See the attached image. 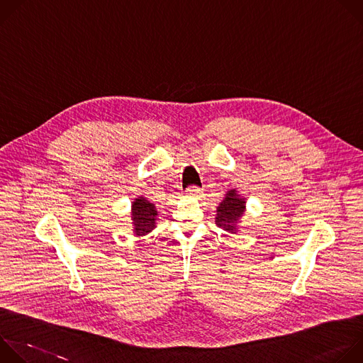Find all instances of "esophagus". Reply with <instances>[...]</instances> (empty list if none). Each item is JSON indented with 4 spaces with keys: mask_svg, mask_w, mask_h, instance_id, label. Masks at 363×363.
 Returning a JSON list of instances; mask_svg holds the SVG:
<instances>
[{
    "mask_svg": "<svg viewBox=\"0 0 363 363\" xmlns=\"http://www.w3.org/2000/svg\"><path fill=\"white\" fill-rule=\"evenodd\" d=\"M186 194H188L189 196H199V195H201V188H199V186H189V188L186 189Z\"/></svg>",
    "mask_w": 363,
    "mask_h": 363,
    "instance_id": "34e87169",
    "label": "esophagus"
}]
</instances>
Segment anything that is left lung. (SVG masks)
Here are the masks:
<instances>
[{
  "instance_id": "8db88e82",
  "label": "left lung",
  "mask_w": 363,
  "mask_h": 363,
  "mask_svg": "<svg viewBox=\"0 0 363 363\" xmlns=\"http://www.w3.org/2000/svg\"><path fill=\"white\" fill-rule=\"evenodd\" d=\"M245 211V198H242L237 189H230L225 194L223 202L217 206V217L216 224L231 233L235 234L238 231V223Z\"/></svg>"
}]
</instances>
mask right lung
Listing matches in <instances>:
<instances>
[{
  "label": "right lung",
  "instance_id": "right-lung-1",
  "mask_svg": "<svg viewBox=\"0 0 363 363\" xmlns=\"http://www.w3.org/2000/svg\"><path fill=\"white\" fill-rule=\"evenodd\" d=\"M132 224L136 235H146L155 228L157 224L158 211L157 206L149 202L145 196H138L132 202Z\"/></svg>",
  "mask_w": 363,
  "mask_h": 363
}]
</instances>
